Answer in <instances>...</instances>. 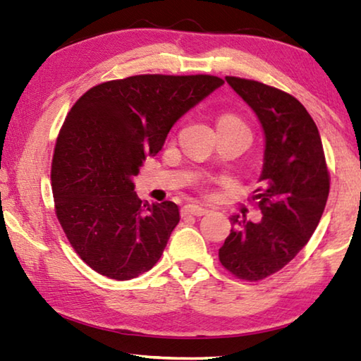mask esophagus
I'll return each mask as SVG.
<instances>
[{"mask_svg":"<svg viewBox=\"0 0 361 361\" xmlns=\"http://www.w3.org/2000/svg\"><path fill=\"white\" fill-rule=\"evenodd\" d=\"M181 213L183 215H194V216H202L207 213V209H204V207L200 205H195V204H188L181 209Z\"/></svg>","mask_w":361,"mask_h":361,"instance_id":"obj_1","label":"esophagus"}]
</instances>
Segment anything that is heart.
Masks as SVG:
<instances>
[{
    "instance_id": "obj_1",
    "label": "heart",
    "mask_w": 361,
    "mask_h": 361,
    "mask_svg": "<svg viewBox=\"0 0 361 361\" xmlns=\"http://www.w3.org/2000/svg\"><path fill=\"white\" fill-rule=\"evenodd\" d=\"M219 122H242L239 118H237V116H232V114H224V116H221V118H219V121H218V124Z\"/></svg>"
}]
</instances>
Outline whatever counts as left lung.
<instances>
[{
  "instance_id": "1",
  "label": "left lung",
  "mask_w": 361,
  "mask_h": 361,
  "mask_svg": "<svg viewBox=\"0 0 361 361\" xmlns=\"http://www.w3.org/2000/svg\"><path fill=\"white\" fill-rule=\"evenodd\" d=\"M226 81L264 130V162L253 200L259 223L231 218L219 261L237 279L258 282L285 267L312 237L325 210L329 173L319 129L301 102L252 79Z\"/></svg>"
}]
</instances>
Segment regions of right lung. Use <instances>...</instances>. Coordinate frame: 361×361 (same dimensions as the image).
I'll return each mask as SVG.
<instances>
[{"mask_svg":"<svg viewBox=\"0 0 361 361\" xmlns=\"http://www.w3.org/2000/svg\"><path fill=\"white\" fill-rule=\"evenodd\" d=\"M210 75H138L89 89L54 149L56 215L85 264L130 280L156 264L180 221L175 202L138 199L132 178L183 114L223 85Z\"/></svg>","mask_w":361,"mask_h":361,"instance_id":"add662e5","label":"right lung"}]
</instances>
